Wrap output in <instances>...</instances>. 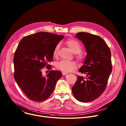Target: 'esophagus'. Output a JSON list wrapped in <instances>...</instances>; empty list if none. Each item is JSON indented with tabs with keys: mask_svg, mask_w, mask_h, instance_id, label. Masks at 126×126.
I'll list each match as a JSON object with an SVG mask.
<instances>
[{
	"mask_svg": "<svg viewBox=\"0 0 126 126\" xmlns=\"http://www.w3.org/2000/svg\"><path fill=\"white\" fill-rule=\"evenodd\" d=\"M62 74L63 75H66L67 74H68V72H62Z\"/></svg>",
	"mask_w": 126,
	"mask_h": 126,
	"instance_id": "34e87169",
	"label": "esophagus"
}]
</instances>
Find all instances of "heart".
<instances>
[{
    "instance_id": "heart-1",
    "label": "heart",
    "mask_w": 126,
    "mask_h": 126,
    "mask_svg": "<svg viewBox=\"0 0 126 126\" xmlns=\"http://www.w3.org/2000/svg\"><path fill=\"white\" fill-rule=\"evenodd\" d=\"M66 44L68 46L73 53L77 54V57L79 60L82 59L83 56L81 54L79 53L81 51L82 47L78 41L73 39H68L66 41ZM59 47V44H57L55 46L53 51V55L54 56H57ZM78 64L75 62L66 60H61L57 62L56 64V67L57 69L65 72H68L72 71L76 68Z\"/></svg>"
}]
</instances>
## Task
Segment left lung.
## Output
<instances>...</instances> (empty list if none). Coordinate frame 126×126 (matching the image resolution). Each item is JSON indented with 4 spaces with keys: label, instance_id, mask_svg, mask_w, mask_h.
Masks as SVG:
<instances>
[{
    "label": "left lung",
    "instance_id": "8db88e82",
    "mask_svg": "<svg viewBox=\"0 0 126 126\" xmlns=\"http://www.w3.org/2000/svg\"><path fill=\"white\" fill-rule=\"evenodd\" d=\"M84 45L87 56L83 65L79 70L86 77L78 76L72 88L75 98L81 102L95 100L105 90L112 71L111 52L105 41L98 35L79 32L75 36Z\"/></svg>",
    "mask_w": 126,
    "mask_h": 126
}]
</instances>
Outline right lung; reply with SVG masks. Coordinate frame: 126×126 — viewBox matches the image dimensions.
Listing matches in <instances>:
<instances>
[{"label": "right lung", "mask_w": 126, "mask_h": 126, "mask_svg": "<svg viewBox=\"0 0 126 126\" xmlns=\"http://www.w3.org/2000/svg\"><path fill=\"white\" fill-rule=\"evenodd\" d=\"M47 32H40L23 37L14 57V79L28 98L41 102L54 91L57 80L62 77L59 71L50 70L43 77L45 67L51 69L55 46L64 38Z\"/></svg>", "instance_id": "obj_1"}]
</instances>
